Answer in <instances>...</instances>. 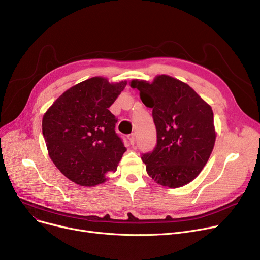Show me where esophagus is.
Instances as JSON below:
<instances>
[{
    "instance_id": "obj_1",
    "label": "esophagus",
    "mask_w": 260,
    "mask_h": 260,
    "mask_svg": "<svg viewBox=\"0 0 260 260\" xmlns=\"http://www.w3.org/2000/svg\"><path fill=\"white\" fill-rule=\"evenodd\" d=\"M128 139H129L131 144H132V145H134V144H135V134H134V133H133V134H131V135L128 136Z\"/></svg>"
}]
</instances>
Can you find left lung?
Here are the masks:
<instances>
[{
    "mask_svg": "<svg viewBox=\"0 0 260 260\" xmlns=\"http://www.w3.org/2000/svg\"><path fill=\"white\" fill-rule=\"evenodd\" d=\"M131 86L153 108L157 143L141 155L147 174L163 186L187 184L207 165L215 144L211 106L187 84L166 75L153 83L133 80Z\"/></svg>",
    "mask_w": 260,
    "mask_h": 260,
    "instance_id": "left-lung-1",
    "label": "left lung"
}]
</instances>
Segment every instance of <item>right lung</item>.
Here are the masks:
<instances>
[{
  "instance_id": "right-lung-1",
  "label": "right lung",
  "mask_w": 260,
  "mask_h": 260,
  "mask_svg": "<svg viewBox=\"0 0 260 260\" xmlns=\"http://www.w3.org/2000/svg\"><path fill=\"white\" fill-rule=\"evenodd\" d=\"M126 82L111 84L94 77L73 86L53 102L42 120L49 157L73 182L93 186L116 172L126 147L108 111Z\"/></svg>"
}]
</instances>
